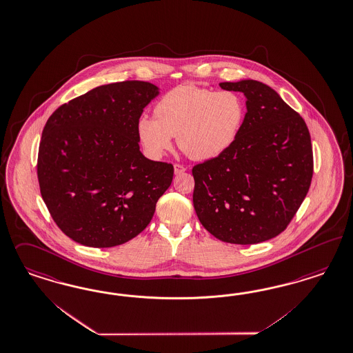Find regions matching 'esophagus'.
I'll use <instances>...</instances> for the list:
<instances>
[{"label": "esophagus", "mask_w": 353, "mask_h": 353, "mask_svg": "<svg viewBox=\"0 0 353 353\" xmlns=\"http://www.w3.org/2000/svg\"><path fill=\"white\" fill-rule=\"evenodd\" d=\"M187 170L183 165H181V163H175L174 165V172H175V175H181V174H183L184 171Z\"/></svg>", "instance_id": "34e87169"}]
</instances>
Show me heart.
<instances>
[{
    "mask_svg": "<svg viewBox=\"0 0 353 353\" xmlns=\"http://www.w3.org/2000/svg\"><path fill=\"white\" fill-rule=\"evenodd\" d=\"M154 114L157 118L143 115L137 123L139 139L150 157H162L176 136L188 157L207 161L219 157L234 143L246 105L235 92L181 85L158 101Z\"/></svg>",
    "mask_w": 353,
    "mask_h": 353,
    "instance_id": "1",
    "label": "heart"
}]
</instances>
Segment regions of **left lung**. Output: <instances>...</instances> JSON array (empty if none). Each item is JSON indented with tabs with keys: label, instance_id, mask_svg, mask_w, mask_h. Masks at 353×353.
Returning <instances> with one entry per match:
<instances>
[{
	"label": "left lung",
	"instance_id": "1",
	"mask_svg": "<svg viewBox=\"0 0 353 353\" xmlns=\"http://www.w3.org/2000/svg\"><path fill=\"white\" fill-rule=\"evenodd\" d=\"M246 97L234 143L194 166V207L201 225L235 245L268 241L287 229L313 178V148L305 120L270 86L254 79L221 82Z\"/></svg>",
	"mask_w": 353,
	"mask_h": 353
}]
</instances>
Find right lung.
<instances>
[{
  "label": "right lung",
  "instance_id": "right-lung-1",
  "mask_svg": "<svg viewBox=\"0 0 353 353\" xmlns=\"http://www.w3.org/2000/svg\"><path fill=\"white\" fill-rule=\"evenodd\" d=\"M156 85H103L60 105L46 123L38 154L40 194L74 242L114 248L140 234L170 187L171 163L150 161L137 123Z\"/></svg>",
  "mask_w": 353,
  "mask_h": 353
}]
</instances>
